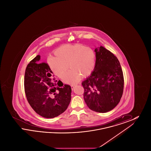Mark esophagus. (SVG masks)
Segmentation results:
<instances>
[{
	"label": "esophagus",
	"instance_id": "obj_1",
	"mask_svg": "<svg viewBox=\"0 0 151 151\" xmlns=\"http://www.w3.org/2000/svg\"><path fill=\"white\" fill-rule=\"evenodd\" d=\"M76 86L75 84H72V85L71 86V88H72V89H73L74 86Z\"/></svg>",
	"mask_w": 151,
	"mask_h": 151
}]
</instances>
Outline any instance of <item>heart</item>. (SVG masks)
Listing matches in <instances>:
<instances>
[{"mask_svg":"<svg viewBox=\"0 0 151 151\" xmlns=\"http://www.w3.org/2000/svg\"><path fill=\"white\" fill-rule=\"evenodd\" d=\"M54 55L55 57L47 59L48 65L54 75L62 79L68 67L71 69L63 79L66 83H77L82 76L86 77L91 74L95 67L94 51L81 45L62 46L54 51Z\"/></svg>","mask_w":151,"mask_h":151,"instance_id":"b5f03b06","label":"heart"}]
</instances>
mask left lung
<instances>
[{"instance_id":"1","label":"left lung","mask_w":151,"mask_h":151,"mask_svg":"<svg viewBox=\"0 0 151 151\" xmlns=\"http://www.w3.org/2000/svg\"><path fill=\"white\" fill-rule=\"evenodd\" d=\"M94 51L93 71L82 82L84 99L91 110L104 113L113 109L121 100L123 75L118 59L112 52L101 46Z\"/></svg>"}]
</instances>
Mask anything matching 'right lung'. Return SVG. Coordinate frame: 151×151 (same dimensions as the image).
Here are the masks:
<instances>
[{"mask_svg":"<svg viewBox=\"0 0 151 151\" xmlns=\"http://www.w3.org/2000/svg\"><path fill=\"white\" fill-rule=\"evenodd\" d=\"M40 59V55H37L26 68L25 93L30 105L38 114L52 118L68 108L71 99V88L57 81L47 63H39Z\"/></svg>","mask_w":151,"mask_h":151,"instance_id":"1","label":"right lung"}]
</instances>
